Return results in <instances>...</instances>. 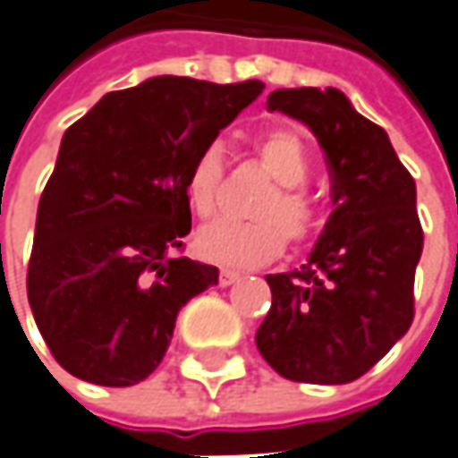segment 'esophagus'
Here are the masks:
<instances>
[{"instance_id": "obj_1", "label": "esophagus", "mask_w": 458, "mask_h": 458, "mask_svg": "<svg viewBox=\"0 0 458 458\" xmlns=\"http://www.w3.org/2000/svg\"><path fill=\"white\" fill-rule=\"evenodd\" d=\"M238 278H241V273H235V270H228V268H223L220 270V276H217L220 285H233Z\"/></svg>"}]
</instances>
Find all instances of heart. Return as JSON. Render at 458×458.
Instances as JSON below:
<instances>
[{"mask_svg":"<svg viewBox=\"0 0 458 458\" xmlns=\"http://www.w3.org/2000/svg\"><path fill=\"white\" fill-rule=\"evenodd\" d=\"M260 163L276 180V190L255 208L253 223L216 220L205 225L195 245L203 258L225 266H263L278 258L288 241L301 245L318 230V208L308 198L303 182L310 173L303 140L293 130H270L255 140ZM223 180V145L210 142L192 160L185 177V198L198 217H210L217 208V190Z\"/></svg>","mask_w":458,"mask_h":458,"instance_id":"b5f03b06","label":"heart"}]
</instances>
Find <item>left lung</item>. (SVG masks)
<instances>
[{
	"instance_id": "8db88e82",
	"label": "left lung",
	"mask_w": 458,
	"mask_h": 458,
	"mask_svg": "<svg viewBox=\"0 0 458 458\" xmlns=\"http://www.w3.org/2000/svg\"><path fill=\"white\" fill-rule=\"evenodd\" d=\"M268 110L310 127L326 152L334 213L308 263L266 276L273 303L255 344L288 381H356L413 320V276L424 248L416 182L384 127L335 87L276 89Z\"/></svg>"
}]
</instances>
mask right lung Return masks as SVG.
Listing matches in <instances>:
<instances>
[{"instance_id": "obj_1", "label": "right lung", "mask_w": 458, "mask_h": 458, "mask_svg": "<svg viewBox=\"0 0 458 458\" xmlns=\"http://www.w3.org/2000/svg\"><path fill=\"white\" fill-rule=\"evenodd\" d=\"M263 87L152 77L64 132L27 268L37 328L64 371L135 386L160 366L180 308L217 283L216 266L175 255L192 225L190 165Z\"/></svg>"}]
</instances>
